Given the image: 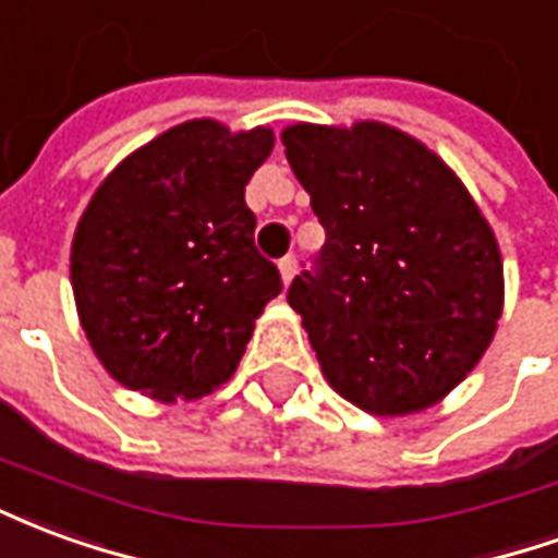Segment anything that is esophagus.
<instances>
[{
  "label": "esophagus",
  "mask_w": 558,
  "mask_h": 558,
  "mask_svg": "<svg viewBox=\"0 0 558 558\" xmlns=\"http://www.w3.org/2000/svg\"><path fill=\"white\" fill-rule=\"evenodd\" d=\"M295 271H299V259L295 256H283L280 259V278H283V283H290L292 278H295Z\"/></svg>",
  "instance_id": "esophagus-1"
}]
</instances>
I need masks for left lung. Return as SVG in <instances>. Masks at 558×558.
<instances>
[{"label":"left lung","instance_id":"8db88e82","mask_svg":"<svg viewBox=\"0 0 558 558\" xmlns=\"http://www.w3.org/2000/svg\"><path fill=\"white\" fill-rule=\"evenodd\" d=\"M280 140L326 230L287 292L323 374L374 415L427 410L478 364L502 314L493 230L398 128L292 125Z\"/></svg>","mask_w":558,"mask_h":558}]
</instances>
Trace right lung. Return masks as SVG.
Returning a JSON list of instances; mask_svg holds the SVG:
<instances>
[{"mask_svg":"<svg viewBox=\"0 0 558 558\" xmlns=\"http://www.w3.org/2000/svg\"><path fill=\"white\" fill-rule=\"evenodd\" d=\"M271 131L194 119L137 148L95 191L71 244L92 350L113 379L158 400L227 383L283 283L256 251L244 184Z\"/></svg>","mask_w":558,"mask_h":558,"instance_id":"add662e5","label":"right lung"}]
</instances>
